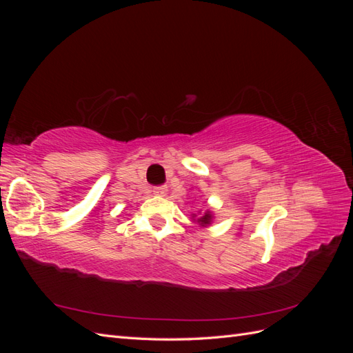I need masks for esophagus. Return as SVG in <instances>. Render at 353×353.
Segmentation results:
<instances>
[{
	"label": "esophagus",
	"instance_id": "esophagus-1",
	"mask_svg": "<svg viewBox=\"0 0 353 353\" xmlns=\"http://www.w3.org/2000/svg\"><path fill=\"white\" fill-rule=\"evenodd\" d=\"M166 191H168V187H166V185H157V187L153 188V193H154L156 196H165Z\"/></svg>",
	"mask_w": 353,
	"mask_h": 353
}]
</instances>
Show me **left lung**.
<instances>
[{
    "mask_svg": "<svg viewBox=\"0 0 353 353\" xmlns=\"http://www.w3.org/2000/svg\"><path fill=\"white\" fill-rule=\"evenodd\" d=\"M210 219H212L210 212H206V215H203L201 218H199V222L201 223V225H208V223L210 222Z\"/></svg>",
    "mask_w": 353,
    "mask_h": 353,
    "instance_id": "obj_1",
    "label": "left lung"
}]
</instances>
